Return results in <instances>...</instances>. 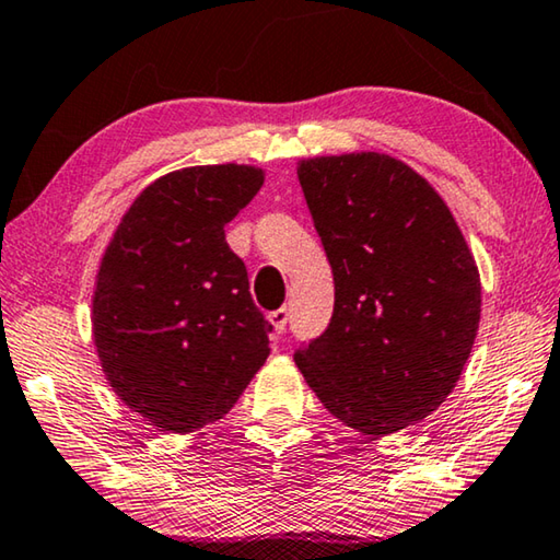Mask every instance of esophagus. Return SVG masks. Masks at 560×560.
I'll list each match as a JSON object with an SVG mask.
<instances>
[{"label": "esophagus", "instance_id": "obj_1", "mask_svg": "<svg viewBox=\"0 0 560 560\" xmlns=\"http://www.w3.org/2000/svg\"><path fill=\"white\" fill-rule=\"evenodd\" d=\"M269 322L273 326V331L283 334V331H287V324H289V308L281 306V308H277V312H271L269 314Z\"/></svg>", "mask_w": 560, "mask_h": 560}]
</instances>
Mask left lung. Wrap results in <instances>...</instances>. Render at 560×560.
Wrapping results in <instances>:
<instances>
[{
	"mask_svg": "<svg viewBox=\"0 0 560 560\" xmlns=\"http://www.w3.org/2000/svg\"><path fill=\"white\" fill-rule=\"evenodd\" d=\"M299 182L334 271V314L296 366L336 419L388 436L456 386L481 318L476 261L433 186L398 159H312Z\"/></svg>",
	"mask_w": 560,
	"mask_h": 560,
	"instance_id": "8db88e82",
	"label": "left lung"
}]
</instances>
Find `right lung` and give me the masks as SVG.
Instances as JSON below:
<instances>
[{"label": "right lung", "mask_w": 560, "mask_h": 560, "mask_svg": "<svg viewBox=\"0 0 560 560\" xmlns=\"http://www.w3.org/2000/svg\"><path fill=\"white\" fill-rule=\"evenodd\" d=\"M254 166L172 172L131 203L94 291V343L131 411L174 433L229 413L269 357L271 324L248 294L224 226L261 189Z\"/></svg>", "instance_id": "right-lung-1"}]
</instances>
